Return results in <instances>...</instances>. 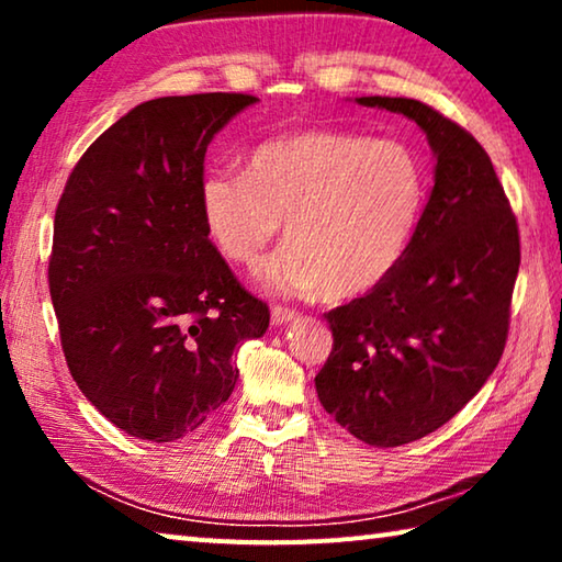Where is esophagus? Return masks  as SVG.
I'll return each mask as SVG.
<instances>
[{
    "mask_svg": "<svg viewBox=\"0 0 562 562\" xmlns=\"http://www.w3.org/2000/svg\"><path fill=\"white\" fill-rule=\"evenodd\" d=\"M294 317H297V312L290 310V307H282V304H274V307L270 310V319H272L274 327L288 325V322L294 319Z\"/></svg>",
    "mask_w": 562,
    "mask_h": 562,
    "instance_id": "esophagus-1",
    "label": "esophagus"
}]
</instances>
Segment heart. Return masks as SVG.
I'll return each mask as SVG.
<instances>
[{
    "label": "heart",
    "mask_w": 562,
    "mask_h": 562,
    "mask_svg": "<svg viewBox=\"0 0 562 562\" xmlns=\"http://www.w3.org/2000/svg\"><path fill=\"white\" fill-rule=\"evenodd\" d=\"M198 205L215 250L245 268L284 221L288 245L258 270L265 290L347 300L384 282L404 258L424 173L398 140L300 131L255 146L245 176L207 170Z\"/></svg>",
    "instance_id": "obj_1"
}]
</instances>
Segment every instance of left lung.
<instances>
[{"instance_id":"1","label":"left lung","mask_w":562,"mask_h":562,"mask_svg":"<svg viewBox=\"0 0 562 562\" xmlns=\"http://www.w3.org/2000/svg\"><path fill=\"white\" fill-rule=\"evenodd\" d=\"M357 103L416 121L436 156L429 203L394 272L325 312L335 345L315 376L339 426L392 449L439 429L493 374L508 339L520 235L491 158L469 131L416 99Z\"/></svg>"}]
</instances>
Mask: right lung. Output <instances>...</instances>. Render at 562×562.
<instances>
[{
    "instance_id": "add662e5",
    "label": "right lung",
    "mask_w": 562,
    "mask_h": 562,
    "mask_svg": "<svg viewBox=\"0 0 562 562\" xmlns=\"http://www.w3.org/2000/svg\"><path fill=\"white\" fill-rule=\"evenodd\" d=\"M250 93L146 101L93 140L54 215L49 292L74 382L136 439L193 434L237 382L270 310L205 233V150Z\"/></svg>"
}]
</instances>
